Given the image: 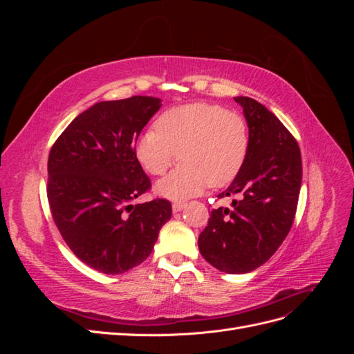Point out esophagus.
<instances>
[{
    "label": "esophagus",
    "instance_id": "1",
    "mask_svg": "<svg viewBox=\"0 0 354 354\" xmlns=\"http://www.w3.org/2000/svg\"><path fill=\"white\" fill-rule=\"evenodd\" d=\"M185 207H186L185 202H174V203H173V211H174V212H178V211L183 209Z\"/></svg>",
    "mask_w": 354,
    "mask_h": 354
}]
</instances>
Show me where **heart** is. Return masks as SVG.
<instances>
[{
    "instance_id": "heart-1",
    "label": "heart",
    "mask_w": 354,
    "mask_h": 354,
    "mask_svg": "<svg viewBox=\"0 0 354 354\" xmlns=\"http://www.w3.org/2000/svg\"><path fill=\"white\" fill-rule=\"evenodd\" d=\"M156 130L137 138L136 156L152 176H162L177 159L181 164L156 185L160 196L183 199L205 187L229 185L248 152L243 118L217 104L189 103L160 113Z\"/></svg>"
}]
</instances>
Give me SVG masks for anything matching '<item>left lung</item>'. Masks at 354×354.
Segmentation results:
<instances>
[{
  "instance_id": "8db88e82",
  "label": "left lung",
  "mask_w": 354,
  "mask_h": 354,
  "mask_svg": "<svg viewBox=\"0 0 354 354\" xmlns=\"http://www.w3.org/2000/svg\"><path fill=\"white\" fill-rule=\"evenodd\" d=\"M250 128L248 152L232 185L218 198L238 195L232 208L211 211L198 246L220 272L255 270L277 251L291 230L301 187V153L292 134L251 97H234Z\"/></svg>"
}]
</instances>
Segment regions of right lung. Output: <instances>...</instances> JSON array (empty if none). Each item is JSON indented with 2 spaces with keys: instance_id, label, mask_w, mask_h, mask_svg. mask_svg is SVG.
Listing matches in <instances>:
<instances>
[{
  "instance_id": "1",
  "label": "right lung",
  "mask_w": 354,
  "mask_h": 354,
  "mask_svg": "<svg viewBox=\"0 0 354 354\" xmlns=\"http://www.w3.org/2000/svg\"><path fill=\"white\" fill-rule=\"evenodd\" d=\"M160 102L133 95L95 103L50 151L53 220L71 251L94 270L121 274L143 263L173 214L167 199L133 205L151 189L134 145Z\"/></svg>"
}]
</instances>
